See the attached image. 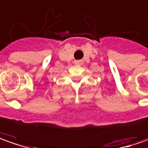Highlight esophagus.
I'll return each mask as SVG.
<instances>
[{
	"mask_svg": "<svg viewBox=\"0 0 148 148\" xmlns=\"http://www.w3.org/2000/svg\"><path fill=\"white\" fill-rule=\"evenodd\" d=\"M74 64H81V60H75Z\"/></svg>",
	"mask_w": 148,
	"mask_h": 148,
	"instance_id": "34e87169",
	"label": "esophagus"
}]
</instances>
